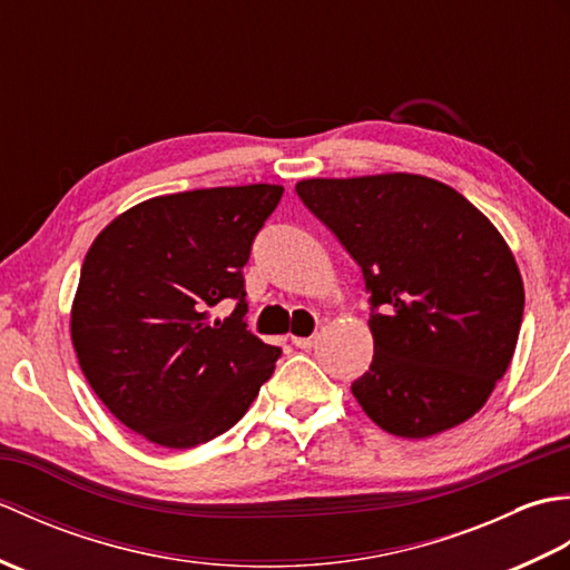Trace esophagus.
I'll return each instance as SVG.
<instances>
[{"instance_id":"1","label":"esophagus","mask_w":570,"mask_h":570,"mask_svg":"<svg viewBox=\"0 0 570 570\" xmlns=\"http://www.w3.org/2000/svg\"><path fill=\"white\" fill-rule=\"evenodd\" d=\"M292 343L301 350H311L318 341H316V335H311V337H292Z\"/></svg>"}]
</instances>
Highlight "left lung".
Wrapping results in <instances>:
<instances>
[{
	"mask_svg": "<svg viewBox=\"0 0 570 570\" xmlns=\"http://www.w3.org/2000/svg\"><path fill=\"white\" fill-rule=\"evenodd\" d=\"M298 198L362 272L374 355L353 394L380 429L426 439L482 409L514 355L524 284L451 186L414 174L308 178Z\"/></svg>",
	"mask_w": 570,
	"mask_h": 570,
	"instance_id": "obj_1",
	"label": "left lung"
}]
</instances>
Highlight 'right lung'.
<instances>
[{
    "mask_svg": "<svg viewBox=\"0 0 570 570\" xmlns=\"http://www.w3.org/2000/svg\"><path fill=\"white\" fill-rule=\"evenodd\" d=\"M282 186L144 200L85 254L70 335L100 402L151 443L193 448L233 429L282 350L247 331L245 264ZM235 299L225 322L209 308Z\"/></svg>",
    "mask_w": 570,
    "mask_h": 570,
    "instance_id": "obj_1",
    "label": "right lung"
}]
</instances>
